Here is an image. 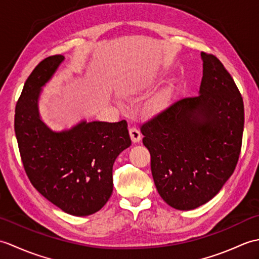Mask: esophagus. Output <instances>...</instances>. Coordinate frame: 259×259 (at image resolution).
I'll list each match as a JSON object with an SVG mask.
<instances>
[{
	"instance_id": "obj_1",
	"label": "esophagus",
	"mask_w": 259,
	"mask_h": 259,
	"mask_svg": "<svg viewBox=\"0 0 259 259\" xmlns=\"http://www.w3.org/2000/svg\"><path fill=\"white\" fill-rule=\"evenodd\" d=\"M129 134H130V138H131V140H133V142H139L140 140H141V134H140V131L137 129V128H135V126H131V128L129 129Z\"/></svg>"
}]
</instances>
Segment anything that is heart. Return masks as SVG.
<instances>
[{"label": "heart", "mask_w": 259, "mask_h": 259, "mask_svg": "<svg viewBox=\"0 0 259 259\" xmlns=\"http://www.w3.org/2000/svg\"><path fill=\"white\" fill-rule=\"evenodd\" d=\"M162 104H163V99H159V100H156L155 102H152L150 106L147 108V112L153 113L155 111H157L159 108H161Z\"/></svg>", "instance_id": "heart-1"}]
</instances>
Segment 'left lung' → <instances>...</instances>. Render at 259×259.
<instances>
[{
  "label": "left lung",
  "instance_id": "obj_1",
  "mask_svg": "<svg viewBox=\"0 0 259 259\" xmlns=\"http://www.w3.org/2000/svg\"><path fill=\"white\" fill-rule=\"evenodd\" d=\"M200 95L170 104L141 125L156 188L169 206L190 210L216 196L238 162L244 102L232 75L201 52Z\"/></svg>",
  "mask_w": 259,
  "mask_h": 259
}]
</instances>
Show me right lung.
Instances as JSON below:
<instances>
[{"label": "right lung", "instance_id": "right-lung-1", "mask_svg": "<svg viewBox=\"0 0 259 259\" xmlns=\"http://www.w3.org/2000/svg\"><path fill=\"white\" fill-rule=\"evenodd\" d=\"M64 60L49 57L26 79L16 103L14 130L22 163L33 187L64 212L89 216L106 205L113 190L112 167L130 147L128 124L85 120L52 130L38 114L42 87Z\"/></svg>", "mask_w": 259, "mask_h": 259}]
</instances>
